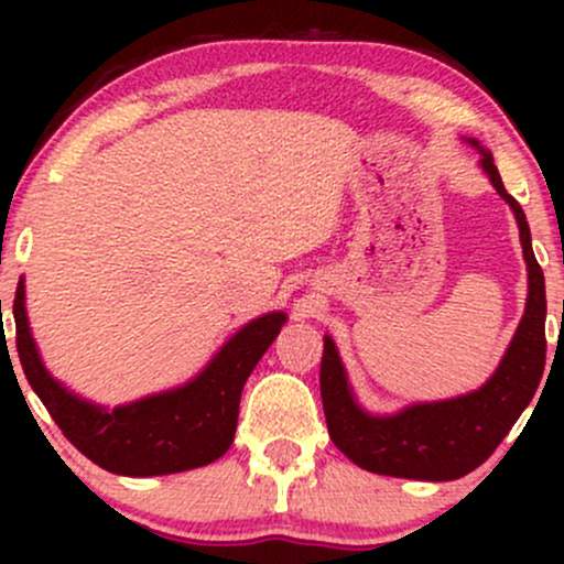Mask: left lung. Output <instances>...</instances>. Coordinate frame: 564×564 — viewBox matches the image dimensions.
Instances as JSON below:
<instances>
[{"instance_id":"obj_1","label":"left lung","mask_w":564,"mask_h":564,"mask_svg":"<svg viewBox=\"0 0 564 564\" xmlns=\"http://www.w3.org/2000/svg\"><path fill=\"white\" fill-rule=\"evenodd\" d=\"M467 142L480 151L482 172L490 177L498 196L511 206L520 225L522 254L528 262L525 315L496 373L480 390L437 403L408 405L394 416H371L355 403L332 336L323 339L326 345L321 358V398L328 435L349 462L377 475L430 482L469 475L509 435L539 390L546 366V286L530 243L525 212L503 187L490 151L480 148L477 140Z\"/></svg>"}]
</instances>
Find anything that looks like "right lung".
<instances>
[{
	"instance_id": "obj_1",
	"label": "right lung",
	"mask_w": 564,
	"mask_h": 564,
	"mask_svg": "<svg viewBox=\"0 0 564 564\" xmlns=\"http://www.w3.org/2000/svg\"><path fill=\"white\" fill-rule=\"evenodd\" d=\"M12 318L25 379L63 435L89 462L113 475L153 477L206 467L225 456L236 435L246 379L281 334L286 313H268L246 323L187 384L113 411L87 403L50 377L25 318L23 278L12 302Z\"/></svg>"
}]
</instances>
